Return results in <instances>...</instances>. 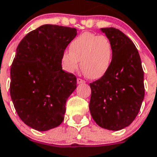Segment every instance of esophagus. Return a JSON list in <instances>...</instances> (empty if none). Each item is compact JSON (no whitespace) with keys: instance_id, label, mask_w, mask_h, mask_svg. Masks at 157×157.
<instances>
[{"instance_id":"34e87169","label":"esophagus","mask_w":157,"mask_h":157,"mask_svg":"<svg viewBox=\"0 0 157 157\" xmlns=\"http://www.w3.org/2000/svg\"><path fill=\"white\" fill-rule=\"evenodd\" d=\"M77 82H78V84H82V83H85V81L84 80L81 79V78H78Z\"/></svg>"}]
</instances>
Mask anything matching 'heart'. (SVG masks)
<instances>
[{"mask_svg":"<svg viewBox=\"0 0 157 157\" xmlns=\"http://www.w3.org/2000/svg\"><path fill=\"white\" fill-rule=\"evenodd\" d=\"M113 48L109 39L91 32H83L70 44V51L61 54L62 69L73 74L81 68L91 79L104 77L112 64Z\"/></svg>","mask_w":157,"mask_h":157,"instance_id":"1","label":"heart"}]
</instances>
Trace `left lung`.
I'll use <instances>...</instances> for the list:
<instances>
[{"mask_svg":"<svg viewBox=\"0 0 157 157\" xmlns=\"http://www.w3.org/2000/svg\"><path fill=\"white\" fill-rule=\"evenodd\" d=\"M100 31L113 48L109 72L90 83L89 109L96 124L109 130H119L132 123L144 99V73L140 54L130 38L113 27Z\"/></svg>","mask_w":157,"mask_h":157,"instance_id":"8db88e82","label":"left lung"}]
</instances>
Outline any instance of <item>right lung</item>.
Returning a JSON list of instances; mask_svg holds the SVG:
<instances>
[{"label":"right lung","mask_w":157,"mask_h":157,"mask_svg":"<svg viewBox=\"0 0 157 157\" xmlns=\"http://www.w3.org/2000/svg\"><path fill=\"white\" fill-rule=\"evenodd\" d=\"M77 36V30L42 25L22 39L10 69V96L23 122L39 131L63 121L66 103L77 78L62 70L61 54Z\"/></svg>","instance_id":"add662e5"}]
</instances>
